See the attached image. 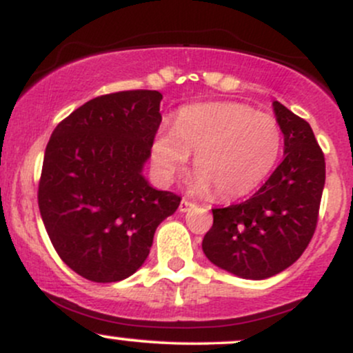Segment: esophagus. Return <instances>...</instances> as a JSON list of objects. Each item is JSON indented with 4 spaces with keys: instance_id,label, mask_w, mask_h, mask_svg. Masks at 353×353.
<instances>
[{
    "instance_id": "1",
    "label": "esophagus",
    "mask_w": 353,
    "mask_h": 353,
    "mask_svg": "<svg viewBox=\"0 0 353 353\" xmlns=\"http://www.w3.org/2000/svg\"><path fill=\"white\" fill-rule=\"evenodd\" d=\"M190 208H194V204L188 199H182L181 204H179V212H188Z\"/></svg>"
}]
</instances>
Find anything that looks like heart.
I'll list each match as a JSON object with an SVG mask.
<instances>
[{
	"label": "heart",
	"mask_w": 353,
	"mask_h": 353,
	"mask_svg": "<svg viewBox=\"0 0 353 353\" xmlns=\"http://www.w3.org/2000/svg\"><path fill=\"white\" fill-rule=\"evenodd\" d=\"M282 151V129L269 114L239 103L192 104L179 111L172 131L159 132L151 159L161 181L171 182L194 154V189L219 199L252 192L272 172Z\"/></svg>",
	"instance_id": "1"
}]
</instances>
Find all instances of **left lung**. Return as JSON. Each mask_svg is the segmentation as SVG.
I'll return each mask as SVG.
<instances>
[{
    "mask_svg": "<svg viewBox=\"0 0 353 353\" xmlns=\"http://www.w3.org/2000/svg\"><path fill=\"white\" fill-rule=\"evenodd\" d=\"M283 134V161L252 197L212 209L202 241L205 257L241 279L262 281L301 257L317 225L325 185V159L310 124L272 103Z\"/></svg>",
    "mask_w": 353,
    "mask_h": 353,
    "instance_id": "obj_1",
    "label": "left lung"
}]
</instances>
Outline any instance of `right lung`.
<instances>
[{"label": "right lung", "instance_id": "right-lung-1", "mask_svg": "<svg viewBox=\"0 0 353 353\" xmlns=\"http://www.w3.org/2000/svg\"><path fill=\"white\" fill-rule=\"evenodd\" d=\"M159 91L99 96L56 125L46 145L38 204L63 262L92 282L128 279L181 197L143 176L159 129Z\"/></svg>", "mask_w": 353, "mask_h": 353}]
</instances>
